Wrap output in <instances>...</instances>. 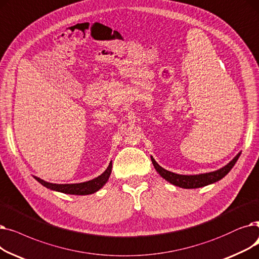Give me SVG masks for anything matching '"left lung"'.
Returning a JSON list of instances; mask_svg holds the SVG:
<instances>
[{"label": "left lung", "instance_id": "obj_1", "mask_svg": "<svg viewBox=\"0 0 259 259\" xmlns=\"http://www.w3.org/2000/svg\"><path fill=\"white\" fill-rule=\"evenodd\" d=\"M240 154H238L235 158H234L230 163H228L226 166L223 168H220L215 171H211V173H206V174H200V175H179L171 173L169 170L164 169L163 167L160 166L153 157L152 158V162L156 168V170L160 174L162 178L170 182L171 184H174L176 187H180L183 189H197V188H201L204 186H207V184L214 183L220 179H223L229 171L232 169V167L235 165L236 161L238 160Z\"/></svg>", "mask_w": 259, "mask_h": 259}]
</instances>
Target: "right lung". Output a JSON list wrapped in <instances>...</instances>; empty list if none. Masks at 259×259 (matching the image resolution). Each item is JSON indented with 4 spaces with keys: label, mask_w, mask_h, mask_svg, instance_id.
Returning a JSON list of instances; mask_svg holds the SVG:
<instances>
[{
    "label": "right lung",
    "mask_w": 259,
    "mask_h": 259,
    "mask_svg": "<svg viewBox=\"0 0 259 259\" xmlns=\"http://www.w3.org/2000/svg\"><path fill=\"white\" fill-rule=\"evenodd\" d=\"M112 162L109 163L108 167L105 169L103 174L100 176H98L97 178L82 182V183H72V184H56V183H49L46 182L38 177H34L35 180H38L42 186L46 187L47 189H51L57 192H61L64 194H71V195H89L97 192L98 190H100L106 181L108 180V177L112 173Z\"/></svg>",
    "instance_id": "add662e5"
}]
</instances>
